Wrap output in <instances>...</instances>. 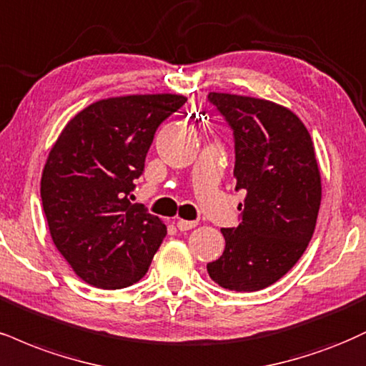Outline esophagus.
<instances>
[{
  "label": "esophagus",
  "instance_id": "esophagus-1",
  "mask_svg": "<svg viewBox=\"0 0 366 366\" xmlns=\"http://www.w3.org/2000/svg\"><path fill=\"white\" fill-rule=\"evenodd\" d=\"M197 225L196 222H189V219H177V228L180 232H187V230H192Z\"/></svg>",
  "mask_w": 366,
  "mask_h": 366
}]
</instances>
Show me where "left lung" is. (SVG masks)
<instances>
[{"label":"left lung","mask_w":366,"mask_h":366,"mask_svg":"<svg viewBox=\"0 0 366 366\" xmlns=\"http://www.w3.org/2000/svg\"><path fill=\"white\" fill-rule=\"evenodd\" d=\"M208 102L233 133L240 225L222 228L225 250L209 278L227 290L257 292L297 264L314 235L320 172L314 143L292 111L269 100L211 92Z\"/></svg>","instance_id":"1"}]
</instances>
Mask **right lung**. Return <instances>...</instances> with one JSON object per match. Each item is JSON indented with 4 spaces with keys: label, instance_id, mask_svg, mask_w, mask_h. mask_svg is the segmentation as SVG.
Masks as SVG:
<instances>
[{
    "label": "right lung",
    "instance_id": "1",
    "mask_svg": "<svg viewBox=\"0 0 366 366\" xmlns=\"http://www.w3.org/2000/svg\"><path fill=\"white\" fill-rule=\"evenodd\" d=\"M182 95H127L76 114L57 138L42 172L41 197L52 242L73 271L104 290L147 274L167 228L133 204L134 180L158 126Z\"/></svg>",
    "mask_w": 366,
    "mask_h": 366
}]
</instances>
